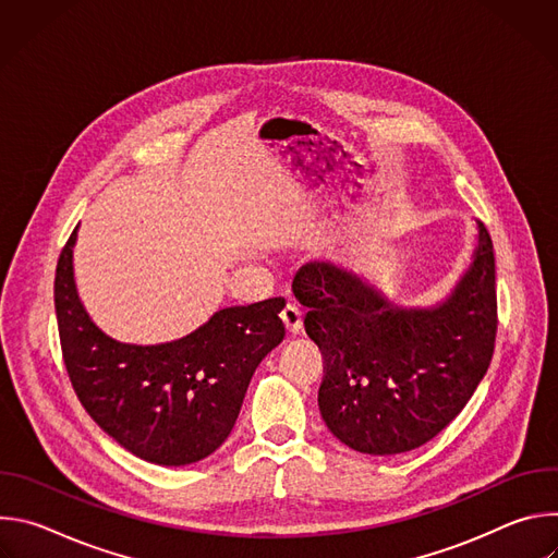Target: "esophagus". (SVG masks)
Returning <instances> with one entry per match:
<instances>
[{"instance_id":"1","label":"esophagus","mask_w":558,"mask_h":558,"mask_svg":"<svg viewBox=\"0 0 558 558\" xmlns=\"http://www.w3.org/2000/svg\"><path fill=\"white\" fill-rule=\"evenodd\" d=\"M282 325L289 336H298L302 331V311L295 304H287L284 311L280 313Z\"/></svg>"}]
</instances>
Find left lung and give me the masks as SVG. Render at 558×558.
<instances>
[{
	"label": "left lung",
	"mask_w": 558,
	"mask_h": 558,
	"mask_svg": "<svg viewBox=\"0 0 558 558\" xmlns=\"http://www.w3.org/2000/svg\"><path fill=\"white\" fill-rule=\"evenodd\" d=\"M472 263L433 306H397L353 271L311 260L293 278L304 329L325 355L317 407L329 430L364 454L430 441L484 379L497 336L495 252L476 222Z\"/></svg>",
	"instance_id": "8db88e82"
}]
</instances>
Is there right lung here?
I'll return each instance as SVG.
<instances>
[{
    "label": "right lung",
    "mask_w": 558,
    "mask_h": 558,
    "mask_svg": "<svg viewBox=\"0 0 558 558\" xmlns=\"http://www.w3.org/2000/svg\"><path fill=\"white\" fill-rule=\"evenodd\" d=\"M74 243L76 229L57 263L54 311L78 402L104 433L149 463L205 459L229 437L254 371L284 338V298L220 308L174 342L125 344L106 336L78 300Z\"/></svg>",
    "instance_id": "1"
}]
</instances>
